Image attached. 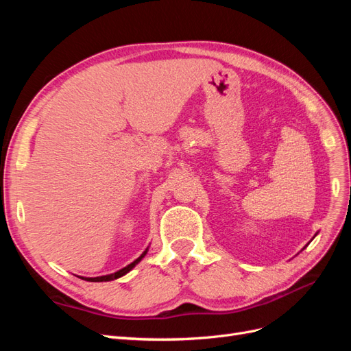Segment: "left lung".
Wrapping results in <instances>:
<instances>
[{
  "instance_id": "left-lung-1",
  "label": "left lung",
  "mask_w": 351,
  "mask_h": 351,
  "mask_svg": "<svg viewBox=\"0 0 351 351\" xmlns=\"http://www.w3.org/2000/svg\"><path fill=\"white\" fill-rule=\"evenodd\" d=\"M315 236H316V234H315Z\"/></svg>"
}]
</instances>
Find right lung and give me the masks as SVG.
I'll return each mask as SVG.
<instances>
[{
    "instance_id": "add662e5",
    "label": "right lung",
    "mask_w": 351,
    "mask_h": 351,
    "mask_svg": "<svg viewBox=\"0 0 351 351\" xmlns=\"http://www.w3.org/2000/svg\"><path fill=\"white\" fill-rule=\"evenodd\" d=\"M147 250H149V247H146V250L141 254L139 258H137L136 261H133L130 265H127V267H124V268H121L120 271H117V272H114V274H108V275H101V277H92V278H88V277H80L82 280H86V281H90V282H104V281H112V280H117V278H120V277H123V275H125L127 272H130L137 263H139L145 256H146V253H147Z\"/></svg>"
}]
</instances>
